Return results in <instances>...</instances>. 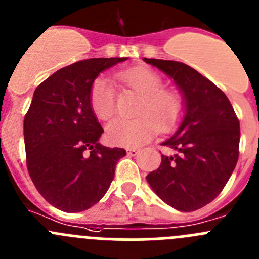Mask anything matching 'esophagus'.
<instances>
[{
	"label": "esophagus",
	"instance_id": "esophagus-1",
	"mask_svg": "<svg viewBox=\"0 0 259 259\" xmlns=\"http://www.w3.org/2000/svg\"><path fill=\"white\" fill-rule=\"evenodd\" d=\"M139 153H140L139 149H134V148L127 149V155H130V156H136Z\"/></svg>",
	"mask_w": 259,
	"mask_h": 259
}]
</instances>
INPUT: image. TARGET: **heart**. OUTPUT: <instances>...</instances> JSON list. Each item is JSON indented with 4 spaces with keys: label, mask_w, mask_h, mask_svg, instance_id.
I'll use <instances>...</instances> for the list:
<instances>
[{
    "label": "heart",
    "mask_w": 259,
    "mask_h": 259,
    "mask_svg": "<svg viewBox=\"0 0 259 259\" xmlns=\"http://www.w3.org/2000/svg\"><path fill=\"white\" fill-rule=\"evenodd\" d=\"M117 79L140 95L134 119H114L106 125V137L113 145L136 148L148 141L156 128L172 130L185 113V99L179 91L164 89V80L154 70L135 66L120 70ZM90 104L99 119L108 120L117 110L115 90L106 78H97L90 90Z\"/></svg>",
    "instance_id": "obj_1"
}]
</instances>
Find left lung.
I'll return each instance as SVG.
<instances>
[{
    "label": "left lung",
    "instance_id": "1",
    "mask_svg": "<svg viewBox=\"0 0 259 259\" xmlns=\"http://www.w3.org/2000/svg\"><path fill=\"white\" fill-rule=\"evenodd\" d=\"M172 78L185 99L186 113L162 145L158 169L146 176L154 193L181 212L200 209L224 190L239 159L240 123L222 90L180 61L144 59Z\"/></svg>",
    "mask_w": 259,
    "mask_h": 259
}]
</instances>
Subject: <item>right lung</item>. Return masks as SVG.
Returning <instances> with one entry per match:
<instances>
[{"instance_id":"right-lung-1","label":"right lung","mask_w":259,"mask_h":259,"mask_svg":"<svg viewBox=\"0 0 259 259\" xmlns=\"http://www.w3.org/2000/svg\"><path fill=\"white\" fill-rule=\"evenodd\" d=\"M127 58H96L61 68L35 89L24 118L27 168L38 193L63 212L100 200L124 149L99 142L104 132L90 104L96 77Z\"/></svg>"}]
</instances>
